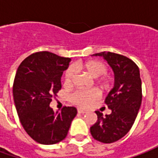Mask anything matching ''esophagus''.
<instances>
[{
    "label": "esophagus",
    "instance_id": "esophagus-1",
    "mask_svg": "<svg viewBox=\"0 0 158 158\" xmlns=\"http://www.w3.org/2000/svg\"><path fill=\"white\" fill-rule=\"evenodd\" d=\"M78 113H81V114H85L86 113L85 111H84V110H81V109H78Z\"/></svg>",
    "mask_w": 158,
    "mask_h": 158
}]
</instances>
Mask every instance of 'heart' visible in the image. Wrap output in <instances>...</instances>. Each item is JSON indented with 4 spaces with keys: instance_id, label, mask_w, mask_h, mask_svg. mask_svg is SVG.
Wrapping results in <instances>:
<instances>
[{
    "instance_id": "b5f03b06",
    "label": "heart",
    "mask_w": 158,
    "mask_h": 158,
    "mask_svg": "<svg viewBox=\"0 0 158 158\" xmlns=\"http://www.w3.org/2000/svg\"><path fill=\"white\" fill-rule=\"evenodd\" d=\"M86 69L88 73L94 78H98L106 74L107 72L106 66L99 61H89L88 62H79L76 63L74 67L71 66L67 69L65 73V82L67 84H72L76 75V69ZM100 84L103 87L108 85V81L106 79L101 80ZM101 97V93L98 89H77L73 92L69 98L73 104L80 107H87L96 102Z\"/></svg>"
}]
</instances>
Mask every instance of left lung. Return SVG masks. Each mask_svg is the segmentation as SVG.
<instances>
[{
    "mask_svg": "<svg viewBox=\"0 0 158 158\" xmlns=\"http://www.w3.org/2000/svg\"><path fill=\"white\" fill-rule=\"evenodd\" d=\"M93 56H102L113 69L114 86L105 100L111 113L103 116L96 111L97 122L90 127V134L100 142L113 143L129 132L139 112L142 100L139 70L131 59L117 53L103 52Z\"/></svg>",
    "mask_w": 158,
    "mask_h": 158,
    "instance_id": "1",
    "label": "left lung"
}]
</instances>
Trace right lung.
Masks as SVG:
<instances>
[{"mask_svg": "<svg viewBox=\"0 0 158 158\" xmlns=\"http://www.w3.org/2000/svg\"><path fill=\"white\" fill-rule=\"evenodd\" d=\"M70 61L52 52H36L26 57L16 73L12 93L19 120L27 134L42 145L65 139L77 114L73 106H64L60 113L50 106Z\"/></svg>", "mask_w": 158, "mask_h": 158, "instance_id": "obj_1", "label": "right lung"}]
</instances>
